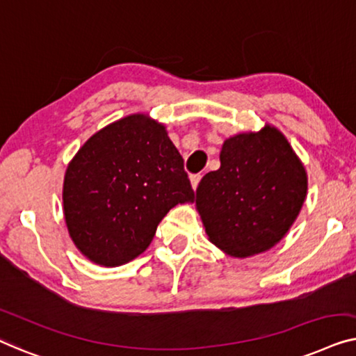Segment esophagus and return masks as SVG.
<instances>
[{
	"label": "esophagus",
	"instance_id": "34e87169",
	"mask_svg": "<svg viewBox=\"0 0 356 356\" xmlns=\"http://www.w3.org/2000/svg\"><path fill=\"white\" fill-rule=\"evenodd\" d=\"M200 180H202V174H193L192 177H190V182H192V187L197 190Z\"/></svg>",
	"mask_w": 356,
	"mask_h": 356
}]
</instances>
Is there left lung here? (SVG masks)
I'll return each mask as SVG.
<instances>
[{
  "label": "left lung",
  "instance_id": "obj_1",
  "mask_svg": "<svg viewBox=\"0 0 356 356\" xmlns=\"http://www.w3.org/2000/svg\"><path fill=\"white\" fill-rule=\"evenodd\" d=\"M307 187V172L292 147L277 129L266 126L224 142L221 168L198 185L197 208L216 247L230 257H252L287 234Z\"/></svg>",
  "mask_w": 356,
  "mask_h": 356
}]
</instances>
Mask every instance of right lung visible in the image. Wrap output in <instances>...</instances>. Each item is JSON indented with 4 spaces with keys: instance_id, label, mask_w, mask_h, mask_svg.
<instances>
[{
    "instance_id": "add662e5",
    "label": "right lung",
    "mask_w": 356,
    "mask_h": 356,
    "mask_svg": "<svg viewBox=\"0 0 356 356\" xmlns=\"http://www.w3.org/2000/svg\"><path fill=\"white\" fill-rule=\"evenodd\" d=\"M184 159L156 121L134 114L88 138L64 177V216L77 248L103 266L143 253L177 203L193 202Z\"/></svg>"
}]
</instances>
